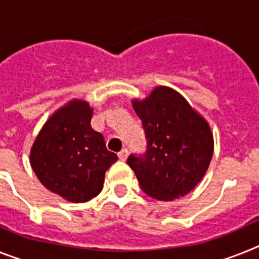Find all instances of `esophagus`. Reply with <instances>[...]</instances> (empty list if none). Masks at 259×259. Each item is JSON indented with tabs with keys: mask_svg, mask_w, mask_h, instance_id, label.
I'll return each mask as SVG.
<instances>
[{
	"mask_svg": "<svg viewBox=\"0 0 259 259\" xmlns=\"http://www.w3.org/2000/svg\"><path fill=\"white\" fill-rule=\"evenodd\" d=\"M127 155H129V151H127V149H122L121 151L118 153V158L121 160H126V158H127Z\"/></svg>",
	"mask_w": 259,
	"mask_h": 259,
	"instance_id": "obj_1",
	"label": "esophagus"
}]
</instances>
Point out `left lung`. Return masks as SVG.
Masks as SVG:
<instances>
[{
	"instance_id": "8db88e82",
	"label": "left lung",
	"mask_w": 259,
	"mask_h": 259,
	"mask_svg": "<svg viewBox=\"0 0 259 259\" xmlns=\"http://www.w3.org/2000/svg\"><path fill=\"white\" fill-rule=\"evenodd\" d=\"M147 140L146 154L127 164L142 191L162 201L179 199L195 188L213 155V134L207 119L179 92L159 85L143 100H133Z\"/></svg>"
}]
</instances>
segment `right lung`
I'll return each mask as SVG.
<instances>
[{
    "label": "right lung",
    "mask_w": 259,
    "mask_h": 259,
    "mask_svg": "<svg viewBox=\"0 0 259 259\" xmlns=\"http://www.w3.org/2000/svg\"><path fill=\"white\" fill-rule=\"evenodd\" d=\"M93 109L73 99L52 113L32 143L30 164L40 183L71 203H85L103 190L117 160L101 133L92 129Z\"/></svg>",
    "instance_id": "right-lung-1"
}]
</instances>
